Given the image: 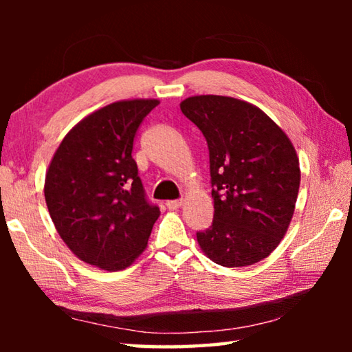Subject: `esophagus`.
I'll return each mask as SVG.
<instances>
[{
	"instance_id": "obj_1",
	"label": "esophagus",
	"mask_w": 352,
	"mask_h": 352,
	"mask_svg": "<svg viewBox=\"0 0 352 352\" xmlns=\"http://www.w3.org/2000/svg\"><path fill=\"white\" fill-rule=\"evenodd\" d=\"M182 205H183V200H169V201H166V206H168L169 210H172V211L178 210V208H180Z\"/></svg>"
}]
</instances>
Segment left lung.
<instances>
[{
    "label": "left lung",
    "instance_id": "obj_1",
    "mask_svg": "<svg viewBox=\"0 0 352 352\" xmlns=\"http://www.w3.org/2000/svg\"><path fill=\"white\" fill-rule=\"evenodd\" d=\"M183 115L210 148L214 220L197 242L223 267H247L275 250L295 212L300 160L284 130L245 100L200 94L182 100Z\"/></svg>",
    "mask_w": 352,
    "mask_h": 352
}]
</instances>
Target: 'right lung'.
<instances>
[{
  "label": "right lung",
  "mask_w": 352,
  "mask_h": 352,
  "mask_svg": "<svg viewBox=\"0 0 352 352\" xmlns=\"http://www.w3.org/2000/svg\"><path fill=\"white\" fill-rule=\"evenodd\" d=\"M158 104L124 99L90 113L65 135L47 166L45 200L57 233L98 269L132 265L160 217L132 158L136 130Z\"/></svg>",
  "instance_id": "obj_1"
}]
</instances>
